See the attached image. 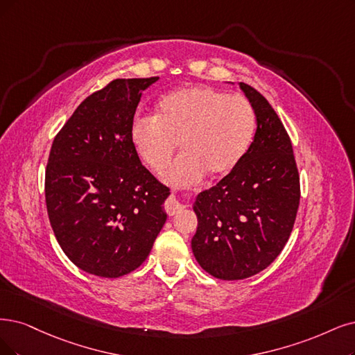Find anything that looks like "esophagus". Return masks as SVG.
Returning <instances> with one entry per match:
<instances>
[{"label":"esophagus","mask_w":355,"mask_h":355,"mask_svg":"<svg viewBox=\"0 0 355 355\" xmlns=\"http://www.w3.org/2000/svg\"><path fill=\"white\" fill-rule=\"evenodd\" d=\"M181 209H182V205L175 198H169L165 203V211L169 216L177 215L181 211Z\"/></svg>","instance_id":"1"}]
</instances>
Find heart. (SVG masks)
<instances>
[{"label":"heart","mask_w":355,"mask_h":355,"mask_svg":"<svg viewBox=\"0 0 355 355\" xmlns=\"http://www.w3.org/2000/svg\"><path fill=\"white\" fill-rule=\"evenodd\" d=\"M256 128L252 103L207 86L169 92L157 102L156 115H137L130 127L131 143L150 169L162 171L181 143L184 150L165 180L190 186L206 174L220 180L234 173L250 148Z\"/></svg>","instance_id":"b5f03b06"}]
</instances>
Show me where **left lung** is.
Returning <instances> with one entry per match:
<instances>
[{
    "label": "left lung",
    "mask_w": 355,
    "mask_h": 355,
    "mask_svg": "<svg viewBox=\"0 0 355 355\" xmlns=\"http://www.w3.org/2000/svg\"><path fill=\"white\" fill-rule=\"evenodd\" d=\"M256 114L254 139L237 169L199 193L191 248L224 281L250 278L279 256L300 205V177L286 130L263 95L240 83Z\"/></svg>",
    "instance_id": "left-lung-1"
}]
</instances>
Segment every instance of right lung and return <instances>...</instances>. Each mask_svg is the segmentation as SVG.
<instances>
[{"mask_svg": "<svg viewBox=\"0 0 355 355\" xmlns=\"http://www.w3.org/2000/svg\"><path fill=\"white\" fill-rule=\"evenodd\" d=\"M157 78L112 80L78 105L52 141L51 227L65 256L96 277L137 269L166 220L169 189L141 165L130 137L141 92Z\"/></svg>", "mask_w": 355, "mask_h": 355, "instance_id": "right-lung-1", "label": "right lung"}]
</instances>
